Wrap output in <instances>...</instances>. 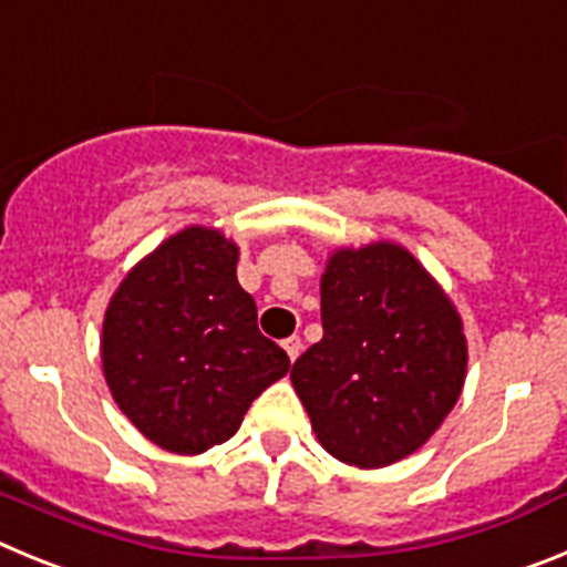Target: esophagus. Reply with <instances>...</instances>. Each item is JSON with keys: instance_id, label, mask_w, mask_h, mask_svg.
Returning <instances> with one entry per match:
<instances>
[{"instance_id": "esophagus-1", "label": "esophagus", "mask_w": 567, "mask_h": 567, "mask_svg": "<svg viewBox=\"0 0 567 567\" xmlns=\"http://www.w3.org/2000/svg\"><path fill=\"white\" fill-rule=\"evenodd\" d=\"M282 347H285V353H288V359L296 361L299 359V353H302V339H299V336H290V339L282 341Z\"/></svg>"}]
</instances>
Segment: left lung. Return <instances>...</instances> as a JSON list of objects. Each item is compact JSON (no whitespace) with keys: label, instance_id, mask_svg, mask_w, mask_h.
I'll list each match as a JSON object with an SVG mask.
<instances>
[{"label":"left lung","instance_id":"obj_1","mask_svg":"<svg viewBox=\"0 0 567 567\" xmlns=\"http://www.w3.org/2000/svg\"><path fill=\"white\" fill-rule=\"evenodd\" d=\"M324 336L290 381L336 461L381 468L435 435L463 392V319L404 246L336 248L321 274Z\"/></svg>","mask_w":567,"mask_h":567}]
</instances>
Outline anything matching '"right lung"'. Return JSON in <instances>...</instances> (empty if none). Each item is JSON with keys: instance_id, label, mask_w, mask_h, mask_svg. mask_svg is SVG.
Wrapping results in <instances>:
<instances>
[{"instance_id": "right-lung-1", "label": "right lung", "mask_w": 567, "mask_h": 567, "mask_svg": "<svg viewBox=\"0 0 567 567\" xmlns=\"http://www.w3.org/2000/svg\"><path fill=\"white\" fill-rule=\"evenodd\" d=\"M239 248L208 226L163 239L112 293L101 364L135 430L175 455L226 443L262 390L290 370L237 282Z\"/></svg>"}]
</instances>
